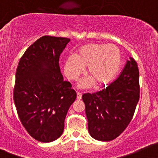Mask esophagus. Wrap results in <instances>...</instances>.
I'll return each mask as SVG.
<instances>
[{
  "instance_id": "esophagus-1",
  "label": "esophagus",
  "mask_w": 158,
  "mask_h": 158,
  "mask_svg": "<svg viewBox=\"0 0 158 158\" xmlns=\"http://www.w3.org/2000/svg\"><path fill=\"white\" fill-rule=\"evenodd\" d=\"M82 98V94L79 93V92H77V99L78 100H80Z\"/></svg>"
}]
</instances>
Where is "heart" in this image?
I'll list each match as a JSON object with an SVG mask.
<instances>
[{"label":"heart","instance_id":"heart-1","mask_svg":"<svg viewBox=\"0 0 158 158\" xmlns=\"http://www.w3.org/2000/svg\"><path fill=\"white\" fill-rule=\"evenodd\" d=\"M121 62V52L115 45L89 44L79 49L77 56L71 55L67 58L64 73L68 79L76 80L88 67L89 77L82 79L78 84L79 88L88 89L93 86L94 82L104 85L113 80L120 70Z\"/></svg>","mask_w":158,"mask_h":158}]
</instances>
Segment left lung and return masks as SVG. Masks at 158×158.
Returning a JSON list of instances; mask_svg holds the SVG:
<instances>
[{
	"label": "left lung",
	"mask_w": 158,
	"mask_h": 158,
	"mask_svg": "<svg viewBox=\"0 0 158 158\" xmlns=\"http://www.w3.org/2000/svg\"><path fill=\"white\" fill-rule=\"evenodd\" d=\"M139 72L130 57L120 76L106 89L84 94L88 131L98 141H112L128 126L139 100Z\"/></svg>",
	"instance_id": "obj_1"
}]
</instances>
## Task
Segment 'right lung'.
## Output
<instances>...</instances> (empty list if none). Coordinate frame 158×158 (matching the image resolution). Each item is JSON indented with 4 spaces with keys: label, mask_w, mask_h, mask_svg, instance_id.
<instances>
[{
    "label": "right lung",
    "mask_w": 158,
    "mask_h": 158,
    "mask_svg": "<svg viewBox=\"0 0 158 158\" xmlns=\"http://www.w3.org/2000/svg\"><path fill=\"white\" fill-rule=\"evenodd\" d=\"M69 42L61 37H41L17 67L13 92L17 113L30 135L42 143L55 141L63 134L67 113L76 98L59 66Z\"/></svg>",
    "instance_id": "1"
}]
</instances>
